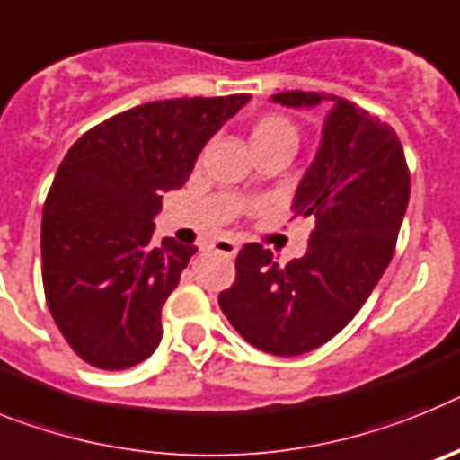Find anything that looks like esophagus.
Wrapping results in <instances>:
<instances>
[{
    "mask_svg": "<svg viewBox=\"0 0 460 460\" xmlns=\"http://www.w3.org/2000/svg\"><path fill=\"white\" fill-rule=\"evenodd\" d=\"M213 250H215V252H222V254H229V257H235V254H238V243L229 241V238H219V241L213 243Z\"/></svg>",
    "mask_w": 460,
    "mask_h": 460,
    "instance_id": "1",
    "label": "esophagus"
}]
</instances>
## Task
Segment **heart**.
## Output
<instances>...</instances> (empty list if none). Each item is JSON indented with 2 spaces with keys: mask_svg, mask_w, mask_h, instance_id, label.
Segmentation results:
<instances>
[{
  "mask_svg": "<svg viewBox=\"0 0 460 460\" xmlns=\"http://www.w3.org/2000/svg\"><path fill=\"white\" fill-rule=\"evenodd\" d=\"M250 138H252V147L273 146V143H291V146H296L298 131L296 125L289 118H285V115L266 113L252 125Z\"/></svg>",
  "mask_w": 460,
  "mask_h": 460,
  "instance_id": "heart-1",
  "label": "heart"
}]
</instances>
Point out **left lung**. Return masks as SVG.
<instances>
[{
    "label": "left lung",
    "mask_w": 460,
    "mask_h": 460,
    "mask_svg": "<svg viewBox=\"0 0 460 460\" xmlns=\"http://www.w3.org/2000/svg\"><path fill=\"white\" fill-rule=\"evenodd\" d=\"M275 103L329 102L322 146L298 182L291 210L314 217L307 252L287 266L247 243L219 307L252 347L298 357L349 324L389 266L410 201V171L396 131L357 103L319 92H279Z\"/></svg>",
    "instance_id": "1"
}]
</instances>
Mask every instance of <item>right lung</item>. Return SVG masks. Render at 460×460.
I'll return each instance as SVG.
<instances>
[{
    "label": "right lung",
    "instance_id": "right-lung-1",
    "mask_svg": "<svg viewBox=\"0 0 460 460\" xmlns=\"http://www.w3.org/2000/svg\"><path fill=\"white\" fill-rule=\"evenodd\" d=\"M247 102L143 103L85 131L59 164L43 206V289L58 329L94 368H131L159 347L162 305L197 252L153 241L162 194L185 185L203 146Z\"/></svg>",
    "mask_w": 460,
    "mask_h": 460
}]
</instances>
